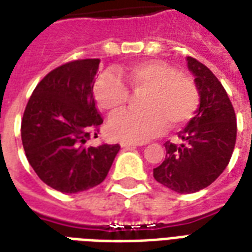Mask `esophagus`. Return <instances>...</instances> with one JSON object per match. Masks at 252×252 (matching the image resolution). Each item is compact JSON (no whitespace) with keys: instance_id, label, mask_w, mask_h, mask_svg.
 <instances>
[{"instance_id":"1","label":"esophagus","mask_w":252,"mask_h":252,"mask_svg":"<svg viewBox=\"0 0 252 252\" xmlns=\"http://www.w3.org/2000/svg\"><path fill=\"white\" fill-rule=\"evenodd\" d=\"M120 145L123 148H128V147H137V145H141L140 143H132V141H121Z\"/></svg>"}]
</instances>
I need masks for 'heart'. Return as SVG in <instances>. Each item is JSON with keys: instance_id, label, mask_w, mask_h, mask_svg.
Returning <instances> with one entry per match:
<instances>
[{"instance_id": "obj_1", "label": "heart", "mask_w": 252, "mask_h": 252, "mask_svg": "<svg viewBox=\"0 0 252 252\" xmlns=\"http://www.w3.org/2000/svg\"><path fill=\"white\" fill-rule=\"evenodd\" d=\"M145 91L143 112H120L112 117L108 129L112 137L123 141L144 143L159 136L168 124L179 128L191 120L199 107V89L187 74L168 63L152 60L129 66L117 74H101L94 85L98 107L109 113L121 111L129 101V89Z\"/></svg>"}]
</instances>
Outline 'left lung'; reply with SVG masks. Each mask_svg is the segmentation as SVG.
Returning <instances> with one entry per match:
<instances>
[{
	"mask_svg": "<svg viewBox=\"0 0 252 252\" xmlns=\"http://www.w3.org/2000/svg\"><path fill=\"white\" fill-rule=\"evenodd\" d=\"M195 76L200 104L178 137L180 145L167 141L165 159L154 168L158 183L179 193H193L208 187L228 165L236 141V116L220 81L206 65L187 57Z\"/></svg>",
	"mask_w": 252,
	"mask_h": 252,
	"instance_id": "1",
	"label": "left lung"
}]
</instances>
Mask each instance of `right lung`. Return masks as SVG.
Returning <instances> with one entry per match:
<instances>
[{
	"label": "right lung",
	"mask_w": 252,
	"mask_h": 252,
	"mask_svg": "<svg viewBox=\"0 0 252 252\" xmlns=\"http://www.w3.org/2000/svg\"><path fill=\"white\" fill-rule=\"evenodd\" d=\"M98 59L74 60L37 84L21 120L24 151L37 176L64 193L87 191L104 182L119 144L88 147L97 137L102 117L93 85Z\"/></svg>",
	"instance_id": "1"
}]
</instances>
